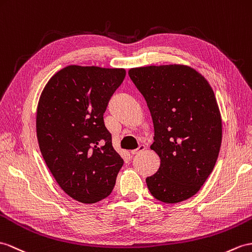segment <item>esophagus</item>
<instances>
[{
    "label": "esophagus",
    "mask_w": 252,
    "mask_h": 252,
    "mask_svg": "<svg viewBox=\"0 0 252 252\" xmlns=\"http://www.w3.org/2000/svg\"><path fill=\"white\" fill-rule=\"evenodd\" d=\"M145 150H146V146H145L144 144H141V145H139L138 149L131 151V154H132V155H137V154H140V153L144 152Z\"/></svg>",
    "instance_id": "esophagus-1"
}]
</instances>
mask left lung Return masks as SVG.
Here are the masks:
<instances>
[{
  "label": "left lung",
  "mask_w": 252,
  "mask_h": 252,
  "mask_svg": "<svg viewBox=\"0 0 252 252\" xmlns=\"http://www.w3.org/2000/svg\"><path fill=\"white\" fill-rule=\"evenodd\" d=\"M128 75L150 109L155 130L151 149L160 157L158 171L146 179L147 188L164 203L191 198L212 173L221 145L213 89L185 65L138 67Z\"/></svg>",
  "instance_id": "left-lung-1"
}]
</instances>
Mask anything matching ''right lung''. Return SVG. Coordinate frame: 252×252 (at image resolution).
Instances as JSON below:
<instances>
[{
    "mask_svg": "<svg viewBox=\"0 0 252 252\" xmlns=\"http://www.w3.org/2000/svg\"><path fill=\"white\" fill-rule=\"evenodd\" d=\"M125 76L123 68L69 65L40 95L36 132L41 155L59 186L81 203L107 198L124 163L103 113Z\"/></svg>",
    "mask_w": 252,
    "mask_h": 252,
    "instance_id": "1",
    "label": "right lung"
}]
</instances>
